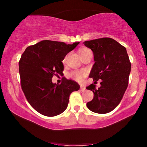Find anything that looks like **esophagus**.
Wrapping results in <instances>:
<instances>
[{
	"label": "esophagus",
	"instance_id": "34e87169",
	"mask_svg": "<svg viewBox=\"0 0 147 147\" xmlns=\"http://www.w3.org/2000/svg\"><path fill=\"white\" fill-rule=\"evenodd\" d=\"M81 91H82V92H84V91H85L86 90V88L84 86H81Z\"/></svg>",
	"mask_w": 147,
	"mask_h": 147
}]
</instances>
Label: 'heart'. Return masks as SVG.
Instances as JSON below:
<instances>
[{
	"mask_svg": "<svg viewBox=\"0 0 147 147\" xmlns=\"http://www.w3.org/2000/svg\"><path fill=\"white\" fill-rule=\"evenodd\" d=\"M88 50H88L87 48H81L80 50H79V55H81L82 53H84V52L88 51ZM84 75H85V72H83V71L74 72L71 74L72 77H73L75 80L79 81V82H80V81L82 80V79H83Z\"/></svg>",
	"mask_w": 147,
	"mask_h": 147,
	"instance_id": "heart-1",
	"label": "heart"
}]
</instances>
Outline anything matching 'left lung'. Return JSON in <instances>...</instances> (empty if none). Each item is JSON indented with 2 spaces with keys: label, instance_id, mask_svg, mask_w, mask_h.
<instances>
[{
  "label": "left lung",
  "instance_id": "left-lung-1",
  "mask_svg": "<svg viewBox=\"0 0 147 147\" xmlns=\"http://www.w3.org/2000/svg\"><path fill=\"white\" fill-rule=\"evenodd\" d=\"M84 44L94 55L95 63L89 77L102 80L98 88L92 84L86 87L94 93L87 107L96 113H107L117 107L127 88L131 65L126 49L111 38L87 41Z\"/></svg>",
  "mask_w": 147,
  "mask_h": 147
}]
</instances>
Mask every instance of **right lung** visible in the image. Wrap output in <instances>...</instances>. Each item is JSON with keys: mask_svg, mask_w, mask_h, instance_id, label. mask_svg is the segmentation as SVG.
<instances>
[{"mask_svg": "<svg viewBox=\"0 0 147 147\" xmlns=\"http://www.w3.org/2000/svg\"><path fill=\"white\" fill-rule=\"evenodd\" d=\"M79 43L43 40L28 47L22 55L18 63L22 90L39 113L48 117L62 113L68 107L70 94L80 88L65 77L61 84L52 82L54 75L63 70L62 61Z\"/></svg>", "mask_w": 147, "mask_h": 147, "instance_id": "add662e5", "label": "right lung"}]
</instances>
